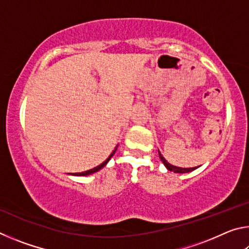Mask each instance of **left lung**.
Listing matches in <instances>:
<instances>
[{
	"label": "left lung",
	"mask_w": 249,
	"mask_h": 249,
	"mask_svg": "<svg viewBox=\"0 0 249 249\" xmlns=\"http://www.w3.org/2000/svg\"><path fill=\"white\" fill-rule=\"evenodd\" d=\"M158 153H159V157H160V159H161L162 163H163V165H165V167L167 168V169L169 170V171H174V172H176V174H187V172H191V171H193V170H196V168H199V167L181 168V167L174 166V165H171V163L168 162L165 158H163V156H162L161 154H160V151H159V150H158Z\"/></svg>",
	"instance_id": "obj_1"
}]
</instances>
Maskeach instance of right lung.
<instances>
[{
    "label": "right lung",
    "instance_id": "obj_1",
    "mask_svg": "<svg viewBox=\"0 0 249 249\" xmlns=\"http://www.w3.org/2000/svg\"><path fill=\"white\" fill-rule=\"evenodd\" d=\"M116 149H117V146L115 147V149L112 151L111 153V155L108 156L107 157V159L105 160V161H103L102 163H101V165H99V166H96L95 168H93V169H90V170H87V171H83V172H77V174H71L72 176H78V177H81V176H89V175H92V174H94V172H96V171H99V170H101L102 169L103 167H105L107 166V163L109 161V159H111L112 157H113V155H114V153L116 151Z\"/></svg>",
    "mask_w": 249,
    "mask_h": 249
}]
</instances>
